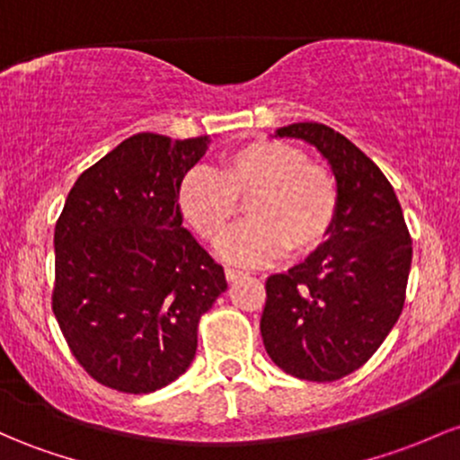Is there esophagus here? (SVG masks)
Instances as JSON below:
<instances>
[{
    "instance_id": "1",
    "label": "esophagus",
    "mask_w": 460,
    "mask_h": 460,
    "mask_svg": "<svg viewBox=\"0 0 460 460\" xmlns=\"http://www.w3.org/2000/svg\"><path fill=\"white\" fill-rule=\"evenodd\" d=\"M244 275H246V272L235 270V269H226V270H225L226 281H235V279H240V277H244Z\"/></svg>"
}]
</instances>
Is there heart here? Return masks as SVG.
<instances>
[{
    "mask_svg": "<svg viewBox=\"0 0 460 460\" xmlns=\"http://www.w3.org/2000/svg\"><path fill=\"white\" fill-rule=\"evenodd\" d=\"M246 203L249 222L220 242L218 253L242 266L319 251L334 231L341 191L325 165L299 146L255 139L222 155L218 172L191 168L176 188V209L194 234L216 244Z\"/></svg>",
    "mask_w": 460,
    "mask_h": 460,
    "instance_id": "b5f03b06",
    "label": "heart"
}]
</instances>
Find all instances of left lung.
I'll use <instances>...</instances> for the list:
<instances>
[{"label":"left lung","instance_id":"1","mask_svg":"<svg viewBox=\"0 0 460 460\" xmlns=\"http://www.w3.org/2000/svg\"><path fill=\"white\" fill-rule=\"evenodd\" d=\"M275 135L304 139L325 156L341 207L319 251L266 279L260 332L279 369L334 382L360 369L400 319L412 240L393 185L345 135L316 122Z\"/></svg>","mask_w":460,"mask_h":460}]
</instances>
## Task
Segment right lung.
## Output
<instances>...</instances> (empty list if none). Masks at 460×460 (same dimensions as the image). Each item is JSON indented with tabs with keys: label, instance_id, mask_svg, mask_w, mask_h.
<instances>
[{
	"label": "right lung",
	"instance_id": "add662e5",
	"mask_svg": "<svg viewBox=\"0 0 460 460\" xmlns=\"http://www.w3.org/2000/svg\"><path fill=\"white\" fill-rule=\"evenodd\" d=\"M209 137L139 133L78 176L54 229L52 310L100 385L153 393L183 376L225 270L183 226L176 188Z\"/></svg>",
	"mask_w": 460,
	"mask_h": 460
}]
</instances>
